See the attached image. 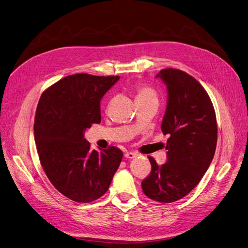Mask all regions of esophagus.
<instances>
[{
    "label": "esophagus",
    "instance_id": "1",
    "mask_svg": "<svg viewBox=\"0 0 248 248\" xmlns=\"http://www.w3.org/2000/svg\"><path fill=\"white\" fill-rule=\"evenodd\" d=\"M136 156H137V154L134 153V152H126V153L124 154V157H125V158H128V159H133V158H135Z\"/></svg>",
    "mask_w": 248,
    "mask_h": 248
}]
</instances>
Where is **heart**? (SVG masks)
<instances>
[{
    "label": "heart",
    "instance_id": "1",
    "mask_svg": "<svg viewBox=\"0 0 248 248\" xmlns=\"http://www.w3.org/2000/svg\"><path fill=\"white\" fill-rule=\"evenodd\" d=\"M148 99H157V95L155 91L152 88L147 87V86H139L137 88L136 101Z\"/></svg>",
    "mask_w": 248,
    "mask_h": 248
}]
</instances>
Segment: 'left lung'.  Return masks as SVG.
<instances>
[{"instance_id":"1","label":"left lung","mask_w":248,"mask_h":248,"mask_svg":"<svg viewBox=\"0 0 248 248\" xmlns=\"http://www.w3.org/2000/svg\"><path fill=\"white\" fill-rule=\"evenodd\" d=\"M156 78L166 85L167 104L161 130L169 135L167 162L149 157L150 175L142 182L145 195L160 202H176L195 188L206 173L217 145V121L202 86L188 74L161 70Z\"/></svg>"}]
</instances>
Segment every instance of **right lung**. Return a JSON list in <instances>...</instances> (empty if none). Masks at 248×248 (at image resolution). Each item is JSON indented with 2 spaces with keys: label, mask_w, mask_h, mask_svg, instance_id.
<instances>
[{
  "label": "right lung",
  "mask_w": 248,
  "mask_h": 248,
  "mask_svg": "<svg viewBox=\"0 0 248 248\" xmlns=\"http://www.w3.org/2000/svg\"><path fill=\"white\" fill-rule=\"evenodd\" d=\"M118 80L72 75L39 99L33 130L40 163L52 186L72 201L90 202L103 196L122 162L118 148L91 150L84 138L92 124L101 122L100 101Z\"/></svg>",
  "instance_id": "right-lung-1"
}]
</instances>
